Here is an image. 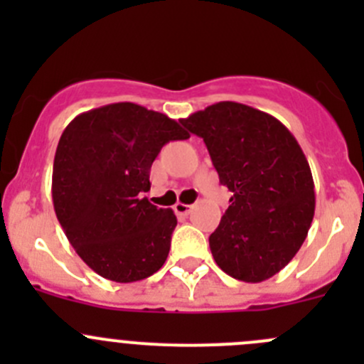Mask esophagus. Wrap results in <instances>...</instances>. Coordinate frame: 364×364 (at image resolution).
<instances>
[{"label":"esophagus","instance_id":"1","mask_svg":"<svg viewBox=\"0 0 364 364\" xmlns=\"http://www.w3.org/2000/svg\"><path fill=\"white\" fill-rule=\"evenodd\" d=\"M192 209H193L192 204H183V203L174 204V211L178 213V215H183V216L190 215V213H192Z\"/></svg>","mask_w":364,"mask_h":364}]
</instances>
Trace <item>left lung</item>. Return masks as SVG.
<instances>
[{
	"label": "left lung",
	"mask_w": 364,
	"mask_h": 364,
	"mask_svg": "<svg viewBox=\"0 0 364 364\" xmlns=\"http://www.w3.org/2000/svg\"><path fill=\"white\" fill-rule=\"evenodd\" d=\"M204 139L230 205L209 236L213 259L236 280L280 273L306 240L315 213L310 165L296 137L271 114L218 102L181 119Z\"/></svg>",
	"instance_id": "left-lung-1"
}]
</instances>
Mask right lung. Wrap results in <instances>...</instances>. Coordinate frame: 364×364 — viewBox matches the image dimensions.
<instances>
[{
  "label": "right lung",
  "mask_w": 364,
  "mask_h": 364,
  "mask_svg": "<svg viewBox=\"0 0 364 364\" xmlns=\"http://www.w3.org/2000/svg\"><path fill=\"white\" fill-rule=\"evenodd\" d=\"M179 139H188L179 123L132 102L79 114L61 134L54 211L73 250L100 277L130 284L167 260L178 220L142 193L160 149Z\"/></svg>",
  "instance_id": "1"
}]
</instances>
